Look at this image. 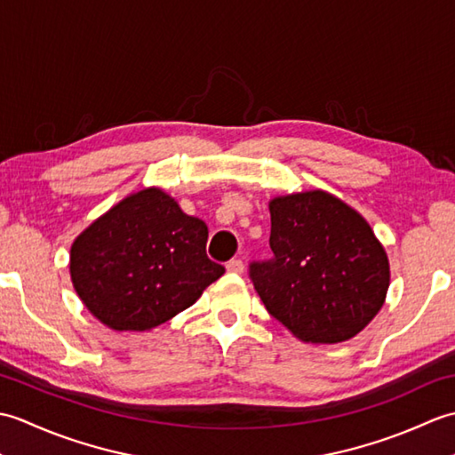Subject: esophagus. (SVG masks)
I'll return each mask as SVG.
<instances>
[{"mask_svg":"<svg viewBox=\"0 0 455 455\" xmlns=\"http://www.w3.org/2000/svg\"><path fill=\"white\" fill-rule=\"evenodd\" d=\"M227 272L243 274L244 272V262H243V259H238V258L230 259V262H227Z\"/></svg>","mask_w":455,"mask_h":455,"instance_id":"esophagus-1","label":"esophagus"}]
</instances>
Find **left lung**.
<instances>
[{"label":"left lung","mask_w":455,"mask_h":455,"mask_svg":"<svg viewBox=\"0 0 455 455\" xmlns=\"http://www.w3.org/2000/svg\"><path fill=\"white\" fill-rule=\"evenodd\" d=\"M274 258L250 264L267 313L299 340L338 344L371 323L389 289V259L367 220L323 189L269 201Z\"/></svg>","instance_id":"left-lung-1"}]
</instances>
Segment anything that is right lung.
<instances>
[{"mask_svg":"<svg viewBox=\"0 0 455 455\" xmlns=\"http://www.w3.org/2000/svg\"><path fill=\"white\" fill-rule=\"evenodd\" d=\"M209 228L160 188L140 189L74 240L70 275L88 311L113 331L142 332L197 301L225 274L207 258Z\"/></svg>","mask_w":455,"mask_h":455,"instance_id":"obj_1","label":"right lung"}]
</instances>
